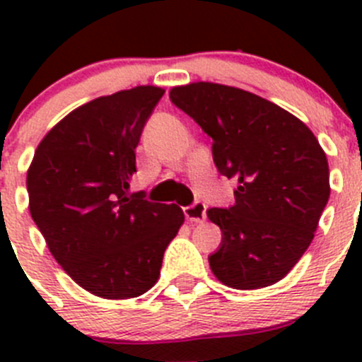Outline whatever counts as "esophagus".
Here are the masks:
<instances>
[{"mask_svg":"<svg viewBox=\"0 0 362 362\" xmlns=\"http://www.w3.org/2000/svg\"><path fill=\"white\" fill-rule=\"evenodd\" d=\"M183 212L188 221H192V223H201V221L206 217V206H204V203H201V201H196L194 204L185 206Z\"/></svg>","mask_w":362,"mask_h":362,"instance_id":"1","label":"esophagus"}]
</instances>
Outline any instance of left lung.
<instances>
[{"mask_svg": "<svg viewBox=\"0 0 362 362\" xmlns=\"http://www.w3.org/2000/svg\"><path fill=\"white\" fill-rule=\"evenodd\" d=\"M170 101L212 137L219 174L238 179L235 203L206 210L223 232L209 255L214 276L238 290L281 281L312 243L330 197L319 141L290 112L233 86H175Z\"/></svg>", "mask_w": 362, "mask_h": 362, "instance_id": "8db88e82", "label": "left lung"}]
</instances>
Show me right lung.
<instances>
[{"instance_id":"obj_1","label":"right lung","mask_w":362,"mask_h":362,"mask_svg":"<svg viewBox=\"0 0 362 362\" xmlns=\"http://www.w3.org/2000/svg\"><path fill=\"white\" fill-rule=\"evenodd\" d=\"M165 90L136 86L70 112L37 146L28 209L63 270L86 292L130 299L156 284L185 214L130 194L136 146Z\"/></svg>"}]
</instances>
